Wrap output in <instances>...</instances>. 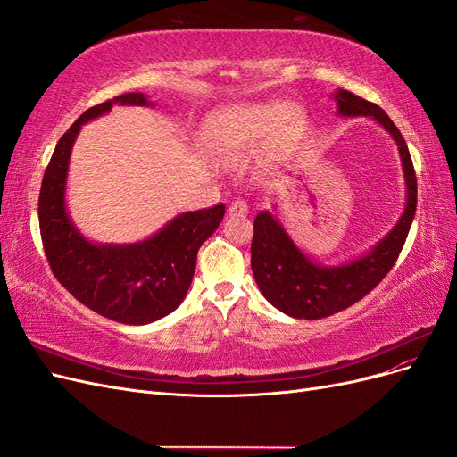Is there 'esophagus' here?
Instances as JSON below:
<instances>
[{
    "instance_id": "1",
    "label": "esophagus",
    "mask_w": 457,
    "mask_h": 457,
    "mask_svg": "<svg viewBox=\"0 0 457 457\" xmlns=\"http://www.w3.org/2000/svg\"><path fill=\"white\" fill-rule=\"evenodd\" d=\"M250 213V205H247L244 200H234L228 205V215L230 217H245Z\"/></svg>"
}]
</instances>
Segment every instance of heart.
<instances>
[{"instance_id":"obj_1","label":"heart","mask_w":457,"mask_h":457,"mask_svg":"<svg viewBox=\"0 0 457 457\" xmlns=\"http://www.w3.org/2000/svg\"><path fill=\"white\" fill-rule=\"evenodd\" d=\"M303 112L294 103H245L223 108L205 121L202 143L207 154L225 165H240L267 139L278 146L301 131Z\"/></svg>"}]
</instances>
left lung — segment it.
Here are the masks:
<instances>
[{"instance_id":"left-lung-1","label":"left lung","mask_w":457,"mask_h":457,"mask_svg":"<svg viewBox=\"0 0 457 457\" xmlns=\"http://www.w3.org/2000/svg\"><path fill=\"white\" fill-rule=\"evenodd\" d=\"M331 99L336 101L337 116H366L389 131L403 163L406 205L396 225L376 245L337 265L316 262L289 237L278 217L267 210L257 213L252 242L255 282L272 307L305 320H318L354 305L385 278L406 242L418 204V181L406 141L385 110L345 89L331 93Z\"/></svg>"}]
</instances>
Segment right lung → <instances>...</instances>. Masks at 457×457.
<instances>
[{
    "label": "right lung",
    "mask_w": 457,
    "mask_h": 457,
    "mask_svg": "<svg viewBox=\"0 0 457 457\" xmlns=\"http://www.w3.org/2000/svg\"><path fill=\"white\" fill-rule=\"evenodd\" d=\"M120 106H154L145 93H126L86 110L54 146L39 192V230L57 280L79 303L129 326L156 322L181 305L196 269L200 245L223 220L225 205L185 212L152 237L133 244L86 238L66 207L71 154L84 123Z\"/></svg>",
    "instance_id": "right-lung-1"
}]
</instances>
